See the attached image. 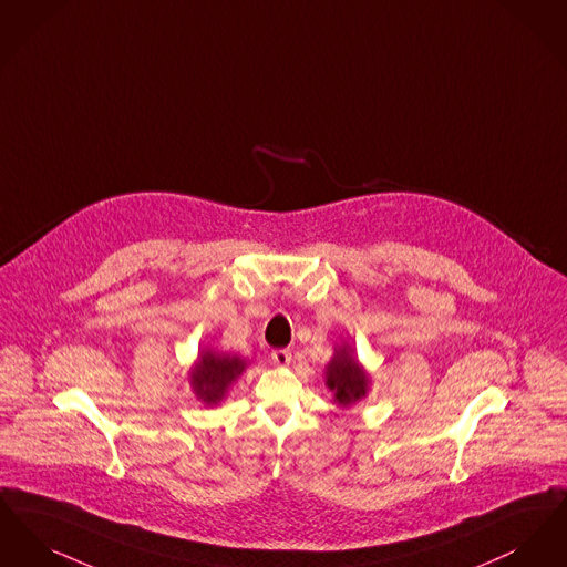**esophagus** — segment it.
<instances>
[{
	"label": "esophagus",
	"instance_id": "34e87169",
	"mask_svg": "<svg viewBox=\"0 0 567 567\" xmlns=\"http://www.w3.org/2000/svg\"><path fill=\"white\" fill-rule=\"evenodd\" d=\"M270 357L276 365H289L291 363V351L289 349H274Z\"/></svg>",
	"mask_w": 567,
	"mask_h": 567
}]
</instances>
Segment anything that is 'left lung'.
Returning a JSON list of instances; mask_svg holds the SVG:
<instances>
[{"label":"left lung","mask_w":567,"mask_h":567,"mask_svg":"<svg viewBox=\"0 0 567 567\" xmlns=\"http://www.w3.org/2000/svg\"><path fill=\"white\" fill-rule=\"evenodd\" d=\"M327 386L336 393V402L340 405H351L359 398L365 395L368 377L359 368V363L352 359L351 351L347 347H340L329 368H327Z\"/></svg>","instance_id":"1"}]
</instances>
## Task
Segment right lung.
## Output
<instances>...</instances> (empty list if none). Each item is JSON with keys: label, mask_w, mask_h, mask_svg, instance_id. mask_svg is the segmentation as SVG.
<instances>
[{"label": "right lung", "mask_w": 567, "mask_h": 567, "mask_svg": "<svg viewBox=\"0 0 567 567\" xmlns=\"http://www.w3.org/2000/svg\"><path fill=\"white\" fill-rule=\"evenodd\" d=\"M244 361L240 357L218 354V352H202L199 361L193 370V389L199 400L206 404H216L227 393L229 384L240 377Z\"/></svg>", "instance_id": "right-lung-1"}]
</instances>
